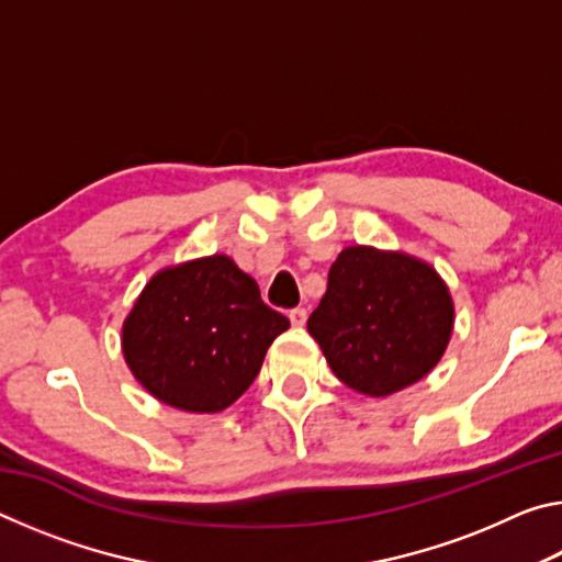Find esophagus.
Wrapping results in <instances>:
<instances>
[{
	"label": "esophagus",
	"mask_w": 562,
	"mask_h": 562,
	"mask_svg": "<svg viewBox=\"0 0 562 562\" xmlns=\"http://www.w3.org/2000/svg\"><path fill=\"white\" fill-rule=\"evenodd\" d=\"M290 322H292V327H302L304 322H307V310H304V307L290 310Z\"/></svg>",
	"instance_id": "1"
}]
</instances>
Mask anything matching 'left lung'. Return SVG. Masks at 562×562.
<instances>
[{"label": "left lung", "mask_w": 562, "mask_h": 562, "mask_svg": "<svg viewBox=\"0 0 562 562\" xmlns=\"http://www.w3.org/2000/svg\"><path fill=\"white\" fill-rule=\"evenodd\" d=\"M331 372L367 396H389L426 376L453 329L449 288L404 252L345 247L307 319Z\"/></svg>", "instance_id": "obj_1"}]
</instances>
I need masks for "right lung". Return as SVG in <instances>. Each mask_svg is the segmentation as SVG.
<instances>
[{
	"label": "right lung",
	"mask_w": 562,
	"mask_h": 562,
	"mask_svg": "<svg viewBox=\"0 0 562 562\" xmlns=\"http://www.w3.org/2000/svg\"><path fill=\"white\" fill-rule=\"evenodd\" d=\"M290 319L227 255L160 270L123 325V357L150 394L183 412H223L258 376Z\"/></svg>",
	"instance_id": "right-lung-1"
}]
</instances>
